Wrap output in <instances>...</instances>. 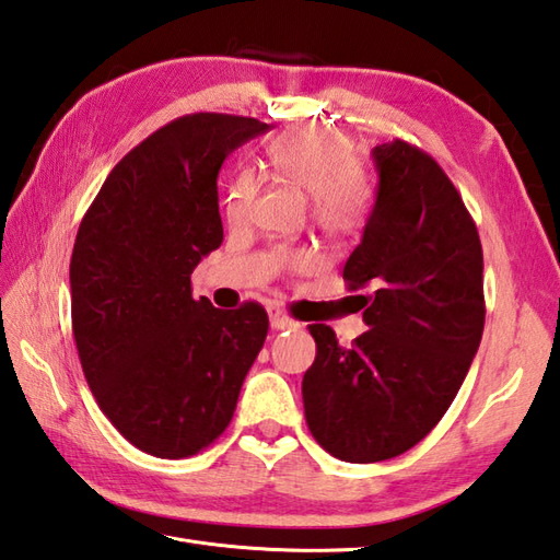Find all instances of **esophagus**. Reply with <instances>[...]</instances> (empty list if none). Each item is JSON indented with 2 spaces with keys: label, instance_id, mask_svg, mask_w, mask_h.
Returning a JSON list of instances; mask_svg holds the SVG:
<instances>
[{
  "label": "esophagus",
  "instance_id": "obj_1",
  "mask_svg": "<svg viewBox=\"0 0 560 560\" xmlns=\"http://www.w3.org/2000/svg\"><path fill=\"white\" fill-rule=\"evenodd\" d=\"M268 314H270V326L276 328V330L300 328V322H296V318H292L284 310H280V306H270Z\"/></svg>",
  "mask_w": 560,
  "mask_h": 560
}]
</instances>
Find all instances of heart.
<instances>
[{
	"instance_id": "obj_1",
	"label": "heart",
	"mask_w": 560,
	"mask_h": 560,
	"mask_svg": "<svg viewBox=\"0 0 560 560\" xmlns=\"http://www.w3.org/2000/svg\"><path fill=\"white\" fill-rule=\"evenodd\" d=\"M272 168L312 196V220L330 238L355 234L370 210L368 180L358 171L355 154L343 135L324 128H300L268 147ZM254 168H236L224 186V214L242 222L256 196ZM280 264L302 270L312 264L306 250H280Z\"/></svg>"
}]
</instances>
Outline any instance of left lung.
<instances>
[{
    "label": "left lung",
    "instance_id": "obj_1",
    "mask_svg": "<svg viewBox=\"0 0 560 560\" xmlns=\"http://www.w3.org/2000/svg\"><path fill=\"white\" fill-rule=\"evenodd\" d=\"M380 190L343 268L370 330L340 348L312 324L316 360L302 380L314 440L336 459L408 452L447 413L481 343L483 248L450 176L406 140L372 150Z\"/></svg>",
    "mask_w": 560,
    "mask_h": 560
}]
</instances>
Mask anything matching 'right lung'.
I'll return each instance as SVG.
<instances>
[{"label": "right lung", "instance_id": "1", "mask_svg": "<svg viewBox=\"0 0 560 560\" xmlns=\"http://www.w3.org/2000/svg\"><path fill=\"white\" fill-rule=\"evenodd\" d=\"M256 118L190 113L113 166L70 260L72 334L89 389L120 435L159 459H184L232 423L264 348L258 302L214 310L190 272L222 244L217 174L266 132Z\"/></svg>", "mask_w": 560, "mask_h": 560}]
</instances>
